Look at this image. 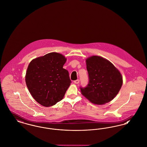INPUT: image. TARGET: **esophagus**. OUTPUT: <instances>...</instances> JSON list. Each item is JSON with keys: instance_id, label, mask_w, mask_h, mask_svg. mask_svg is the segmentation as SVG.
<instances>
[{"instance_id": "obj_1", "label": "esophagus", "mask_w": 147, "mask_h": 147, "mask_svg": "<svg viewBox=\"0 0 147 147\" xmlns=\"http://www.w3.org/2000/svg\"><path fill=\"white\" fill-rule=\"evenodd\" d=\"M79 79H78V80H75V81H74V83H75V84H78L79 83Z\"/></svg>"}]
</instances>
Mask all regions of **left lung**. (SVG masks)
Masks as SVG:
<instances>
[{"instance_id":"8db88e82","label":"left lung","mask_w":147,"mask_h":147,"mask_svg":"<svg viewBox=\"0 0 147 147\" xmlns=\"http://www.w3.org/2000/svg\"><path fill=\"white\" fill-rule=\"evenodd\" d=\"M89 83L80 88L82 94L90 102L103 105L110 102L119 93L123 78L119 69L101 56H91L85 60Z\"/></svg>"}]
</instances>
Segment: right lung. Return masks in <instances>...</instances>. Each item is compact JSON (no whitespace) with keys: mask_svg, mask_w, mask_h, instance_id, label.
I'll list each match as a JSON object with an SVG mask.
<instances>
[{"mask_svg":"<svg viewBox=\"0 0 147 147\" xmlns=\"http://www.w3.org/2000/svg\"><path fill=\"white\" fill-rule=\"evenodd\" d=\"M66 61L63 55L51 52L29 63L26 84L32 96L40 105L49 107L64 98L71 83L68 70L63 68Z\"/></svg>","mask_w":147,"mask_h":147,"instance_id":"1","label":"right lung"}]
</instances>
